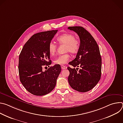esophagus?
<instances>
[{"label": "esophagus", "instance_id": "esophagus-1", "mask_svg": "<svg viewBox=\"0 0 123 123\" xmlns=\"http://www.w3.org/2000/svg\"><path fill=\"white\" fill-rule=\"evenodd\" d=\"M61 68H62V69H65L67 68V67H66L65 66L63 65H61Z\"/></svg>", "mask_w": 123, "mask_h": 123}]
</instances>
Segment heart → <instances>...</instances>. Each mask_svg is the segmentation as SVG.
Instances as JSON below:
<instances>
[{
	"mask_svg": "<svg viewBox=\"0 0 123 123\" xmlns=\"http://www.w3.org/2000/svg\"><path fill=\"white\" fill-rule=\"evenodd\" d=\"M57 41L60 44L66 45L65 52L69 51L72 54H76L80 48V42L75 39L74 34L71 33H64L57 38ZM57 47L56 45L50 42L48 46V51L51 56H54L56 51ZM70 55L68 54H65L58 56L54 60L55 64L64 65L69 60Z\"/></svg>",
	"mask_w": 123,
	"mask_h": 123,
	"instance_id": "1",
	"label": "heart"
}]
</instances>
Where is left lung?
<instances>
[{"label": "left lung", "mask_w": 123, "mask_h": 123, "mask_svg": "<svg viewBox=\"0 0 123 123\" xmlns=\"http://www.w3.org/2000/svg\"><path fill=\"white\" fill-rule=\"evenodd\" d=\"M68 29L77 33L80 38V48L76 58L68 64L69 72L68 83L72 88L78 92H88L97 85L101 78L102 59L99 47L96 41L85 29L81 26L69 27ZM81 68L77 72L75 67Z\"/></svg>", "instance_id": "obj_1"}]
</instances>
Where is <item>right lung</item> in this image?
I'll return each instance as SVG.
<instances>
[{"instance_id":"obj_1","label":"right lung","mask_w":123,"mask_h":123,"mask_svg":"<svg viewBox=\"0 0 123 123\" xmlns=\"http://www.w3.org/2000/svg\"><path fill=\"white\" fill-rule=\"evenodd\" d=\"M57 30L33 34L25 43L19 56L20 81L27 91L37 96L46 95L55 87L61 72L60 65L50 67L51 61L48 46ZM49 68L44 72L42 68Z\"/></svg>"}]
</instances>
